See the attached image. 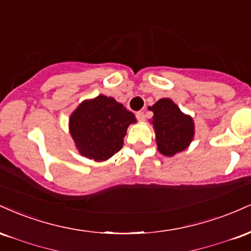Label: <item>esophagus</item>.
I'll return each mask as SVG.
<instances>
[{
	"label": "esophagus",
	"instance_id": "1",
	"mask_svg": "<svg viewBox=\"0 0 251 251\" xmlns=\"http://www.w3.org/2000/svg\"><path fill=\"white\" fill-rule=\"evenodd\" d=\"M135 117H137V119L140 120V122L145 120V113H144V111L137 112V113H135Z\"/></svg>",
	"mask_w": 251,
	"mask_h": 251
}]
</instances>
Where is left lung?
Masks as SVG:
<instances>
[{
	"label": "left lung",
	"mask_w": 251,
	"mask_h": 251,
	"mask_svg": "<svg viewBox=\"0 0 251 251\" xmlns=\"http://www.w3.org/2000/svg\"><path fill=\"white\" fill-rule=\"evenodd\" d=\"M154 116L152 125L160 153L168 157L183 151L194 138V122L189 116L181 113L172 100L164 98L151 107Z\"/></svg>",
	"instance_id": "obj_1"
}]
</instances>
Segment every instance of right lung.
Returning <instances> with one entry per match:
<instances>
[{"instance_id":"right-lung-1","label":"right lung","mask_w":251,"mask_h":251,"mask_svg":"<svg viewBox=\"0 0 251 251\" xmlns=\"http://www.w3.org/2000/svg\"><path fill=\"white\" fill-rule=\"evenodd\" d=\"M132 123H135V118L131 111L113 98L99 96L83 101L73 112L70 128L80 153L101 162L122 150Z\"/></svg>"}]
</instances>
